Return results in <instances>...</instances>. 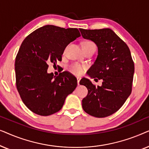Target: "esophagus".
<instances>
[{
    "instance_id": "esophagus-1",
    "label": "esophagus",
    "mask_w": 149,
    "mask_h": 149,
    "mask_svg": "<svg viewBox=\"0 0 149 149\" xmlns=\"http://www.w3.org/2000/svg\"><path fill=\"white\" fill-rule=\"evenodd\" d=\"M77 84H78V85H80V83H80V80H81V78H80V77H77Z\"/></svg>"
}]
</instances>
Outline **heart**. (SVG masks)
I'll list each match as a JSON object with an SVG mask.
<instances>
[{"label":"heart","instance_id":"heart-1","mask_svg":"<svg viewBox=\"0 0 149 149\" xmlns=\"http://www.w3.org/2000/svg\"><path fill=\"white\" fill-rule=\"evenodd\" d=\"M87 43H93L91 42H85L84 44H87ZM85 66H83L80 64H78V63H74V64H72L70 65L68 67V70H70L71 73H72L73 74L77 75V76H80V75L83 74V72L85 70Z\"/></svg>","mask_w":149,"mask_h":149}]
</instances>
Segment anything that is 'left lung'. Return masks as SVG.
<instances>
[{
    "instance_id": "obj_1",
    "label": "left lung",
    "mask_w": 149,
    "mask_h": 149,
    "mask_svg": "<svg viewBox=\"0 0 149 149\" xmlns=\"http://www.w3.org/2000/svg\"><path fill=\"white\" fill-rule=\"evenodd\" d=\"M79 30L83 38L92 40L98 49L96 60L87 74L103 81L102 86H95L86 78L80 81L88 89L82 100L83 109L93 117H108L116 113L131 94L134 73L131 53L110 28Z\"/></svg>"
}]
</instances>
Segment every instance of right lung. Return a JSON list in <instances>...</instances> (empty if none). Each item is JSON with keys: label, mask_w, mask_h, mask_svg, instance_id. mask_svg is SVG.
<instances>
[{"label": "right lung", "mask_w": 149, "mask_h": 149, "mask_svg": "<svg viewBox=\"0 0 149 149\" xmlns=\"http://www.w3.org/2000/svg\"><path fill=\"white\" fill-rule=\"evenodd\" d=\"M81 36L77 28L53 25L40 27L30 34L15 58L16 87L26 107L33 113L48 116L62 109L77 80L68 72L58 76L47 73L48 64L62 61L66 46Z\"/></svg>", "instance_id": "1"}]
</instances>
